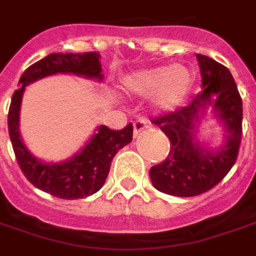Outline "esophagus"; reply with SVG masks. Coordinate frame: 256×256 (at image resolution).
<instances>
[{
	"instance_id": "1",
	"label": "esophagus",
	"mask_w": 256,
	"mask_h": 256,
	"mask_svg": "<svg viewBox=\"0 0 256 256\" xmlns=\"http://www.w3.org/2000/svg\"><path fill=\"white\" fill-rule=\"evenodd\" d=\"M148 126H149V120H148L145 116H140V118L134 122V137H138Z\"/></svg>"
}]
</instances>
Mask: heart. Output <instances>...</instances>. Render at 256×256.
Masks as SVG:
<instances>
[{
	"label": "heart",
	"mask_w": 256,
	"mask_h": 256,
	"mask_svg": "<svg viewBox=\"0 0 256 256\" xmlns=\"http://www.w3.org/2000/svg\"><path fill=\"white\" fill-rule=\"evenodd\" d=\"M124 88L136 94H154V103L160 110L171 111L179 107L190 94L194 76L183 65L157 66L128 76L123 81Z\"/></svg>",
	"instance_id": "b5f03b06"
}]
</instances>
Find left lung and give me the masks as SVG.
<instances>
[{"instance_id": "8db88e82", "label": "left lung", "mask_w": 256, "mask_h": 256, "mask_svg": "<svg viewBox=\"0 0 256 256\" xmlns=\"http://www.w3.org/2000/svg\"><path fill=\"white\" fill-rule=\"evenodd\" d=\"M196 60L204 90L186 107L152 119L170 140V153L150 168L149 176L157 190L175 196H200L217 186L236 162L242 142L243 102L234 77L209 56L196 54ZM210 102L228 132L226 145L216 152L200 146L194 130L199 111Z\"/></svg>"}]
</instances>
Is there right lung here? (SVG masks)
<instances>
[{"mask_svg":"<svg viewBox=\"0 0 256 256\" xmlns=\"http://www.w3.org/2000/svg\"><path fill=\"white\" fill-rule=\"evenodd\" d=\"M100 54L98 51L78 54H50L28 68L20 77V88L14 90L8 112V128L17 164L28 182L39 190L62 200L90 196L103 187L114 156L132 142L133 124L122 130L100 126L90 142L73 158L60 164L42 162L28 152L18 134V111L22 92L28 84L56 73H73L102 80Z\"/></svg>","mask_w":256,"mask_h":256,"instance_id":"right-lung-1","label":"right lung"}]
</instances>
